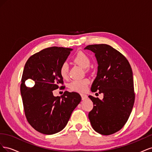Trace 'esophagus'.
<instances>
[{"label":"esophagus","mask_w":152,"mask_h":152,"mask_svg":"<svg viewBox=\"0 0 152 152\" xmlns=\"http://www.w3.org/2000/svg\"><path fill=\"white\" fill-rule=\"evenodd\" d=\"M80 96H81L82 100H85V99H86L87 98V96L86 94H81Z\"/></svg>","instance_id":"34e87169"}]
</instances>
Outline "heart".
<instances>
[{
  "label": "heart",
  "instance_id": "1",
  "mask_svg": "<svg viewBox=\"0 0 152 152\" xmlns=\"http://www.w3.org/2000/svg\"><path fill=\"white\" fill-rule=\"evenodd\" d=\"M73 61L84 68H87L90 65V59L84 52L80 51L76 54L73 58ZM59 74L63 79H65L68 75V66L66 63H64L59 68ZM89 84V80L87 79L75 80L70 84V88L73 91L84 92L86 91Z\"/></svg>",
  "mask_w": 152,
  "mask_h": 152
}]
</instances>
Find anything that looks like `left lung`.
Masks as SVG:
<instances>
[{
  "label": "left lung",
  "mask_w": 152,
  "mask_h": 152,
  "mask_svg": "<svg viewBox=\"0 0 152 152\" xmlns=\"http://www.w3.org/2000/svg\"><path fill=\"white\" fill-rule=\"evenodd\" d=\"M84 49L95 54L98 66L91 91L103 94L99 99L89 96L93 102L89 118L94 130L110 135L127 122L135 99L132 68L126 58L107 44L89 45Z\"/></svg>",
  "instance_id": "1"
}]
</instances>
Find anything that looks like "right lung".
<instances>
[{
  "instance_id": "1",
  "label": "right lung",
  "mask_w": 152,
  "mask_h": 152,
  "mask_svg": "<svg viewBox=\"0 0 152 152\" xmlns=\"http://www.w3.org/2000/svg\"><path fill=\"white\" fill-rule=\"evenodd\" d=\"M72 50L61 47L45 48L32 55L25 65L20 91L25 116L31 126L44 134L63 130L81 101V96L75 92L65 91L56 97L53 93L63 84L59 68ZM28 79L34 81L32 88L25 84Z\"/></svg>"
}]
</instances>
